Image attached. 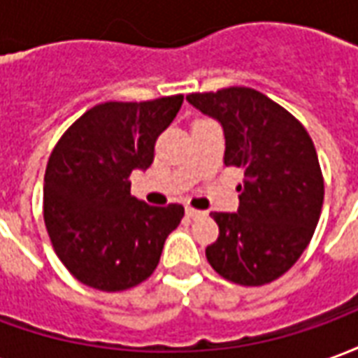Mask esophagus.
Wrapping results in <instances>:
<instances>
[{
  "label": "esophagus",
  "mask_w": 358,
  "mask_h": 358,
  "mask_svg": "<svg viewBox=\"0 0 358 358\" xmlns=\"http://www.w3.org/2000/svg\"><path fill=\"white\" fill-rule=\"evenodd\" d=\"M203 215H205L203 210L192 209V207H187V209H186V217H187V218H201Z\"/></svg>",
  "instance_id": "esophagus-1"
}]
</instances>
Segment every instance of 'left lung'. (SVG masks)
<instances>
[{
  "label": "left lung",
  "instance_id": "left-lung-1",
  "mask_svg": "<svg viewBox=\"0 0 358 358\" xmlns=\"http://www.w3.org/2000/svg\"><path fill=\"white\" fill-rule=\"evenodd\" d=\"M186 99L222 124L226 166L245 171L238 213H210L218 240L205 249L207 261L234 284H268L297 263L320 218L324 178L315 143L292 113L253 88Z\"/></svg>",
  "mask_w": 358,
  "mask_h": 358
}]
</instances>
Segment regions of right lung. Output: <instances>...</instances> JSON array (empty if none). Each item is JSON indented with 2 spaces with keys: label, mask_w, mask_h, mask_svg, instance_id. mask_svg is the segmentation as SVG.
<instances>
[{
  "label": "right lung",
  "mask_w": 358,
  "mask_h": 358,
  "mask_svg": "<svg viewBox=\"0 0 358 358\" xmlns=\"http://www.w3.org/2000/svg\"><path fill=\"white\" fill-rule=\"evenodd\" d=\"M184 95L107 101L86 110L53 148L43 178V220L51 245L78 282L124 292L148 280L184 207H151L130 194V174L145 171L159 134Z\"/></svg>",
  "instance_id": "1"
}]
</instances>
